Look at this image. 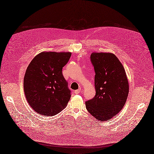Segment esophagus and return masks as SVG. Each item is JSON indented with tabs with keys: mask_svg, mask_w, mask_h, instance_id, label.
Wrapping results in <instances>:
<instances>
[{
	"mask_svg": "<svg viewBox=\"0 0 154 154\" xmlns=\"http://www.w3.org/2000/svg\"><path fill=\"white\" fill-rule=\"evenodd\" d=\"M80 91H81V89H78V90H75V94H78V93H80Z\"/></svg>",
	"mask_w": 154,
	"mask_h": 154,
	"instance_id": "esophagus-1",
	"label": "esophagus"
}]
</instances>
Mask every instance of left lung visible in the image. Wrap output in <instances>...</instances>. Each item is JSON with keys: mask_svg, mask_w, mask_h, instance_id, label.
Returning a JSON list of instances; mask_svg holds the SVG:
<instances>
[{"mask_svg": "<svg viewBox=\"0 0 154 154\" xmlns=\"http://www.w3.org/2000/svg\"><path fill=\"white\" fill-rule=\"evenodd\" d=\"M90 60L94 66L96 94L85 102L88 112L101 122L118 114L125 105L129 86L122 64L113 53H93Z\"/></svg>", "mask_w": 154, "mask_h": 154, "instance_id": "1", "label": "left lung"}]
</instances>
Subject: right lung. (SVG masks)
<instances>
[{"label":"right lung","instance_id":"right-lung-1","mask_svg":"<svg viewBox=\"0 0 154 154\" xmlns=\"http://www.w3.org/2000/svg\"><path fill=\"white\" fill-rule=\"evenodd\" d=\"M69 52H42L29 64L24 78V90L29 105L45 116H54L66 106L71 98L62 69Z\"/></svg>","mask_w":154,"mask_h":154}]
</instances>
